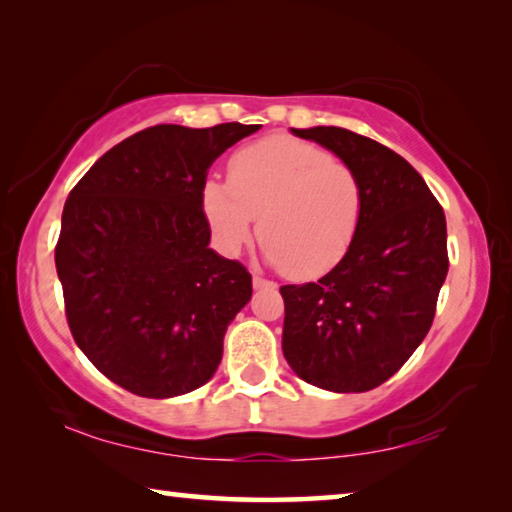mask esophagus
Masks as SVG:
<instances>
[{
    "label": "esophagus",
    "mask_w": 512,
    "mask_h": 512,
    "mask_svg": "<svg viewBox=\"0 0 512 512\" xmlns=\"http://www.w3.org/2000/svg\"><path fill=\"white\" fill-rule=\"evenodd\" d=\"M253 287L255 289H275V282L273 280H266V277H253Z\"/></svg>",
    "instance_id": "34e87169"
}]
</instances>
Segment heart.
Returning <instances> with one entry per match:
<instances>
[{
  "mask_svg": "<svg viewBox=\"0 0 512 512\" xmlns=\"http://www.w3.org/2000/svg\"><path fill=\"white\" fill-rule=\"evenodd\" d=\"M203 210L225 253L257 228L266 257L296 280L341 262L357 237L363 187L348 162L296 137H266L232 155L228 183L207 180Z\"/></svg>",
  "mask_w": 512,
  "mask_h": 512,
  "instance_id": "b5f03b06",
  "label": "heart"
}]
</instances>
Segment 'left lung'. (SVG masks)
<instances>
[{
  "label": "left lung",
  "mask_w": 512,
  "mask_h": 512,
  "mask_svg": "<svg viewBox=\"0 0 512 512\" xmlns=\"http://www.w3.org/2000/svg\"><path fill=\"white\" fill-rule=\"evenodd\" d=\"M357 171L363 214L352 246L318 282L280 287L282 350L307 384L372 391L400 370L436 316L447 257L445 212L402 155L348 128H293Z\"/></svg>",
  "instance_id": "8db88e82"
}]
</instances>
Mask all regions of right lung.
Wrapping results in <instances>:
<instances>
[{
    "label": "right lung",
    "mask_w": 512,
    "mask_h": 512,
    "mask_svg": "<svg viewBox=\"0 0 512 512\" xmlns=\"http://www.w3.org/2000/svg\"><path fill=\"white\" fill-rule=\"evenodd\" d=\"M259 128H144L69 192L56 244L67 325L94 368L126 391L185 395L219 368L253 277L207 246L203 187L212 162Z\"/></svg>",
    "instance_id": "right-lung-1"
}]
</instances>
